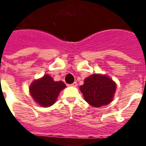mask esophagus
<instances>
[{"label": "esophagus", "mask_w": 146, "mask_h": 146, "mask_svg": "<svg viewBox=\"0 0 146 146\" xmlns=\"http://www.w3.org/2000/svg\"><path fill=\"white\" fill-rule=\"evenodd\" d=\"M71 86H72V87H76V86H77V83L76 82H74L73 83H72V84H70Z\"/></svg>", "instance_id": "obj_1"}]
</instances>
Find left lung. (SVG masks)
Returning a JSON list of instances; mask_svg holds the SVG:
<instances>
[{
	"instance_id": "obj_1",
	"label": "left lung",
	"mask_w": 146,
	"mask_h": 146,
	"mask_svg": "<svg viewBox=\"0 0 146 146\" xmlns=\"http://www.w3.org/2000/svg\"><path fill=\"white\" fill-rule=\"evenodd\" d=\"M84 99L93 107H101L113 100L115 92V83L106 75L94 74L85 80L80 88Z\"/></svg>"
}]
</instances>
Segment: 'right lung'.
<instances>
[{
    "label": "right lung",
    "instance_id": "right-lung-1",
    "mask_svg": "<svg viewBox=\"0 0 146 146\" xmlns=\"http://www.w3.org/2000/svg\"><path fill=\"white\" fill-rule=\"evenodd\" d=\"M65 87L64 82H55L52 77L45 74L42 78L34 81L29 89L35 101L41 106L47 108L55 102L59 93Z\"/></svg>",
    "mask_w": 146,
    "mask_h": 146
}]
</instances>
